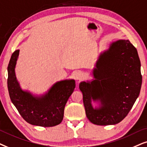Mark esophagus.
I'll return each instance as SVG.
<instances>
[{
  "instance_id": "34e87169",
  "label": "esophagus",
  "mask_w": 147,
  "mask_h": 147,
  "mask_svg": "<svg viewBox=\"0 0 147 147\" xmlns=\"http://www.w3.org/2000/svg\"><path fill=\"white\" fill-rule=\"evenodd\" d=\"M84 77V75L83 73L81 71H79L77 72H76L75 75V79L76 80H79V81H80V80H81L82 79H83Z\"/></svg>"
}]
</instances>
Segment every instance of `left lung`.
Listing matches in <instances>:
<instances>
[{
  "label": "left lung",
  "mask_w": 147,
  "mask_h": 147,
  "mask_svg": "<svg viewBox=\"0 0 147 147\" xmlns=\"http://www.w3.org/2000/svg\"><path fill=\"white\" fill-rule=\"evenodd\" d=\"M95 66V80L79 85L86 115L94 124H116L128 115L140 94L142 75L137 50L129 40H118L100 54ZM92 100L99 101L100 106L93 109Z\"/></svg>",
  "instance_id": "left-lung-1"
}]
</instances>
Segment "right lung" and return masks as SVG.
<instances>
[{
    "label": "right lung",
    "instance_id": "right-lung-1",
    "mask_svg": "<svg viewBox=\"0 0 147 147\" xmlns=\"http://www.w3.org/2000/svg\"><path fill=\"white\" fill-rule=\"evenodd\" d=\"M19 50H15L8 66V90L11 100L23 118L29 124L43 127L59 124L68 98L75 88V80H64L54 84L48 93L36 97L23 91L15 76V68Z\"/></svg>",
    "mask_w": 147,
    "mask_h": 147
}]
</instances>
